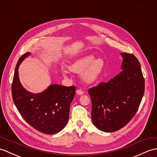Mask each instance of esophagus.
Segmentation results:
<instances>
[{
    "label": "esophagus",
    "instance_id": "obj_1",
    "mask_svg": "<svg viewBox=\"0 0 157 157\" xmlns=\"http://www.w3.org/2000/svg\"><path fill=\"white\" fill-rule=\"evenodd\" d=\"M76 93H77V94H78V95H82L84 92V91L82 90L79 89V90H77Z\"/></svg>",
    "mask_w": 157,
    "mask_h": 157
}]
</instances>
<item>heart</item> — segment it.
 Instances as JSON below:
<instances>
[{
	"mask_svg": "<svg viewBox=\"0 0 157 157\" xmlns=\"http://www.w3.org/2000/svg\"><path fill=\"white\" fill-rule=\"evenodd\" d=\"M104 61L102 59H96L92 55H86L77 60L69 67L70 71L75 73H82V79L86 83L94 82L101 74L103 67ZM68 71L63 70V74L67 75Z\"/></svg>",
	"mask_w": 157,
	"mask_h": 157,
	"instance_id": "1",
	"label": "heart"
}]
</instances>
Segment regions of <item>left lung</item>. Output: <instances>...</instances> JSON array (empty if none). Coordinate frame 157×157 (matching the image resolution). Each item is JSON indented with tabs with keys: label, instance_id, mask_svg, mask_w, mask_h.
<instances>
[{
	"label": "left lung",
	"instance_id": "left-lung-1",
	"mask_svg": "<svg viewBox=\"0 0 157 157\" xmlns=\"http://www.w3.org/2000/svg\"><path fill=\"white\" fill-rule=\"evenodd\" d=\"M122 71L108 82L90 88L92 120L105 132L117 131L125 126L138 111L145 84L140 64L133 54L122 52Z\"/></svg>",
	"mask_w": 157,
	"mask_h": 157
}]
</instances>
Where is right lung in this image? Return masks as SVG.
<instances>
[{"label": "right lung", "instance_id": "obj_1", "mask_svg": "<svg viewBox=\"0 0 157 157\" xmlns=\"http://www.w3.org/2000/svg\"><path fill=\"white\" fill-rule=\"evenodd\" d=\"M30 52H26L17 63L12 82L13 102L25 121L46 134H55L65 128L69 117V106L75 94V86L52 84L39 94L28 92L21 84L18 69Z\"/></svg>", "mask_w": 157, "mask_h": 157}]
</instances>
